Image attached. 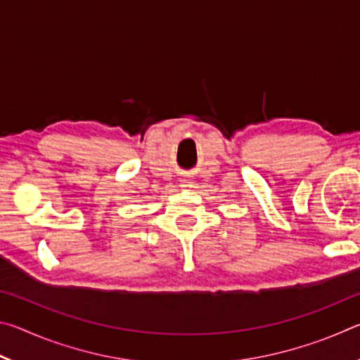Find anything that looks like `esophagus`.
Returning <instances> with one entry per match:
<instances>
[{
  "mask_svg": "<svg viewBox=\"0 0 360 360\" xmlns=\"http://www.w3.org/2000/svg\"><path fill=\"white\" fill-rule=\"evenodd\" d=\"M193 186H195L193 179H191V178H182L181 179V187L184 188V191H192Z\"/></svg>",
  "mask_w": 360,
  "mask_h": 360,
  "instance_id": "obj_1",
  "label": "esophagus"
}]
</instances>
